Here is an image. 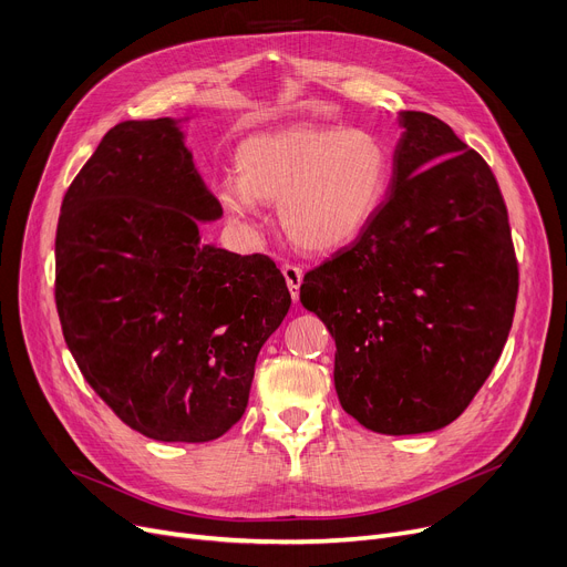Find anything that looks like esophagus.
<instances>
[{
    "label": "esophagus",
    "mask_w": 567,
    "mask_h": 567,
    "mask_svg": "<svg viewBox=\"0 0 567 567\" xmlns=\"http://www.w3.org/2000/svg\"><path fill=\"white\" fill-rule=\"evenodd\" d=\"M282 276H285V282L291 291V299L299 301V293H301V282H303V268L296 266V264H282Z\"/></svg>",
    "instance_id": "esophagus-1"
}]
</instances>
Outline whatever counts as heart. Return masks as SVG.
<instances>
[{"label": "heart", "mask_w": 567, "mask_h": 567, "mask_svg": "<svg viewBox=\"0 0 567 567\" xmlns=\"http://www.w3.org/2000/svg\"><path fill=\"white\" fill-rule=\"evenodd\" d=\"M236 165L241 176L218 186L225 212L248 220L259 202H280L282 229L310 252L359 238L393 176L389 144L377 133L342 126H291L250 137L238 148Z\"/></svg>", "instance_id": "1"}]
</instances>
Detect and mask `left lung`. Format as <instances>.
<instances>
[{
  "label": "left lung",
  "instance_id": "1",
  "mask_svg": "<svg viewBox=\"0 0 567 567\" xmlns=\"http://www.w3.org/2000/svg\"><path fill=\"white\" fill-rule=\"evenodd\" d=\"M391 190L355 241L315 266L301 303L336 340L342 409L379 434L451 425L508 340L519 268L485 158L427 112L402 114Z\"/></svg>",
  "mask_w": 567,
  "mask_h": 567
}]
</instances>
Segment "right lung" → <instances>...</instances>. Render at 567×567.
<instances>
[{
    "instance_id": "add662e5",
    "label": "right lung",
    "mask_w": 567,
    "mask_h": 567,
    "mask_svg": "<svg viewBox=\"0 0 567 567\" xmlns=\"http://www.w3.org/2000/svg\"><path fill=\"white\" fill-rule=\"evenodd\" d=\"M223 216L167 116L116 124L69 186L54 303L96 395L135 432L204 443L241 419L291 296L268 255L199 244Z\"/></svg>"
}]
</instances>
